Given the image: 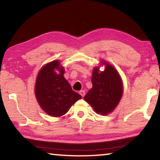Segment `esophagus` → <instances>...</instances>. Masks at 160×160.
Returning <instances> with one entry per match:
<instances>
[{
	"mask_svg": "<svg viewBox=\"0 0 160 160\" xmlns=\"http://www.w3.org/2000/svg\"><path fill=\"white\" fill-rule=\"evenodd\" d=\"M79 94H80L81 96H82V97L85 96V92L84 91V90H80V92H79Z\"/></svg>",
	"mask_w": 160,
	"mask_h": 160,
	"instance_id": "1",
	"label": "esophagus"
}]
</instances>
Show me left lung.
Listing matches in <instances>:
<instances>
[{
    "label": "left lung",
    "mask_w": 160,
    "mask_h": 160,
    "mask_svg": "<svg viewBox=\"0 0 160 160\" xmlns=\"http://www.w3.org/2000/svg\"><path fill=\"white\" fill-rule=\"evenodd\" d=\"M100 65H104L103 72L99 66L94 67L92 76V88L84 99L90 104L97 113L105 116L113 112L118 106L123 93V81L114 67L102 60Z\"/></svg>",
    "instance_id": "left-lung-1"
}]
</instances>
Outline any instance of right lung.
Returning <instances> with one entry per match:
<instances>
[{"label":"right lung","instance_id":"right-lung-1","mask_svg":"<svg viewBox=\"0 0 160 160\" xmlns=\"http://www.w3.org/2000/svg\"><path fill=\"white\" fill-rule=\"evenodd\" d=\"M65 69L59 60L45 64L38 72L34 93L42 109L53 117L66 113L72 105L82 98L72 90L64 78Z\"/></svg>","mask_w":160,"mask_h":160}]
</instances>
